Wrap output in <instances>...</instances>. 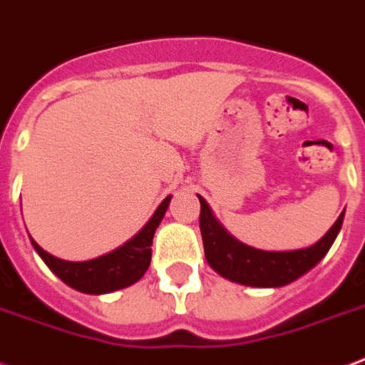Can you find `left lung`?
Wrapping results in <instances>:
<instances>
[{
	"instance_id": "8db88e82",
	"label": "left lung",
	"mask_w": 365,
	"mask_h": 365,
	"mask_svg": "<svg viewBox=\"0 0 365 365\" xmlns=\"http://www.w3.org/2000/svg\"><path fill=\"white\" fill-rule=\"evenodd\" d=\"M199 201H201L199 226H201L207 262L226 279L237 282L241 285H250V287H283L299 279L300 275L312 269L327 255V250L331 249L339 230L343 226L344 218L343 210L329 232L308 249L269 252V250H258L239 243L237 239H233L216 222L207 201L202 197H199Z\"/></svg>"
}]
</instances>
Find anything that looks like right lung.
Instances as JSON below:
<instances>
[{
    "mask_svg": "<svg viewBox=\"0 0 365 365\" xmlns=\"http://www.w3.org/2000/svg\"><path fill=\"white\" fill-rule=\"evenodd\" d=\"M168 205H170V197H166L158 205L153 218L147 222L145 227L135 237L130 239L120 249L113 250L105 257L93 258V260L66 262V260L51 257L36 241H32V245L53 274L61 277L66 285L90 294L113 293V291L128 287L143 277L151 264L153 237H155V232H157Z\"/></svg>",
    "mask_w": 365,
    "mask_h": 365,
    "instance_id": "add662e5",
    "label": "right lung"
}]
</instances>
